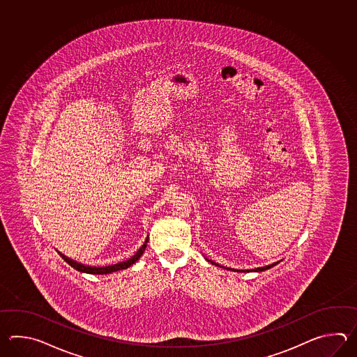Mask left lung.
Instances as JSON below:
<instances>
[{
  "mask_svg": "<svg viewBox=\"0 0 357 357\" xmlns=\"http://www.w3.org/2000/svg\"><path fill=\"white\" fill-rule=\"evenodd\" d=\"M212 264H215L217 266H222L220 264H217V263H214V261H211ZM280 261H277V263H273V264H269V266H261V268H255V269H246V271H236V269H232V268H226V266H222V268H225V269H228V271H232V272H264L266 269H269V268H272V266H277Z\"/></svg>",
  "mask_w": 357,
  "mask_h": 357,
  "instance_id": "8db88e82",
  "label": "left lung"
}]
</instances>
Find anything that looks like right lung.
Listing matches in <instances>:
<instances>
[{
  "label": "right lung",
  "instance_id": "obj_1",
  "mask_svg": "<svg viewBox=\"0 0 357 357\" xmlns=\"http://www.w3.org/2000/svg\"><path fill=\"white\" fill-rule=\"evenodd\" d=\"M146 243H148V238L145 240L144 245H142V248L139 249V250L131 257V258L128 259V260H125V261H121V263H117V264H112V266H84L82 263H77L75 260H71V259L66 258L63 254H60L61 257L63 258V260L68 263V266H73L74 269L76 271H79V272H83V273H89V274H108V273H114V272H117V271H121V269H128L129 266H132V264H135L137 260L140 259V257L143 255V252H144L145 248H146Z\"/></svg>",
  "mask_w": 357,
  "mask_h": 357
}]
</instances>
